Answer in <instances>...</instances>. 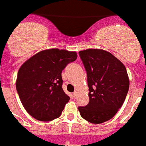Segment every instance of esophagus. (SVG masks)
<instances>
[{
    "label": "esophagus",
    "mask_w": 146,
    "mask_h": 146,
    "mask_svg": "<svg viewBox=\"0 0 146 146\" xmlns=\"http://www.w3.org/2000/svg\"><path fill=\"white\" fill-rule=\"evenodd\" d=\"M73 96H74V98L77 97V96H78V92H77L76 90H75V91H74V93H73Z\"/></svg>",
    "instance_id": "34e87169"
}]
</instances>
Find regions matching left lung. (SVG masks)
Here are the masks:
<instances>
[{
    "label": "left lung",
    "mask_w": 146,
    "mask_h": 146,
    "mask_svg": "<svg viewBox=\"0 0 146 146\" xmlns=\"http://www.w3.org/2000/svg\"><path fill=\"white\" fill-rule=\"evenodd\" d=\"M87 74L90 102L79 107L81 117L92 123L112 118L127 94L130 80L122 62L108 51L87 49L79 51Z\"/></svg>",
    "instance_id": "left-lung-1"
}]
</instances>
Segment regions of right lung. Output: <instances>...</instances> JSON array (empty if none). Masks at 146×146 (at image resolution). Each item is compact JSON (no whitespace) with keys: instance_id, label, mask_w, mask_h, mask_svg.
<instances>
[{"instance_id":"obj_1","label":"right lung","mask_w":146,"mask_h":146,"mask_svg":"<svg viewBox=\"0 0 146 146\" xmlns=\"http://www.w3.org/2000/svg\"><path fill=\"white\" fill-rule=\"evenodd\" d=\"M77 56L75 51L47 49L32 56L21 66L16 90L23 107L31 117L50 121L61 115L70 100L62 87V72Z\"/></svg>"}]
</instances>
